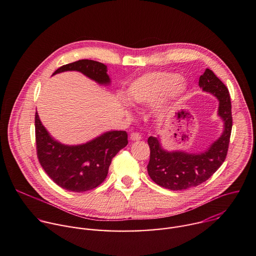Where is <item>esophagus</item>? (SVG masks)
<instances>
[{"label": "esophagus", "instance_id": "1", "mask_svg": "<svg viewBox=\"0 0 256 256\" xmlns=\"http://www.w3.org/2000/svg\"><path fill=\"white\" fill-rule=\"evenodd\" d=\"M140 138H142L140 134L136 132H134L130 134V140H140Z\"/></svg>", "mask_w": 256, "mask_h": 256}]
</instances>
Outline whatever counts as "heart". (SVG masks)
<instances>
[{"mask_svg":"<svg viewBox=\"0 0 256 256\" xmlns=\"http://www.w3.org/2000/svg\"><path fill=\"white\" fill-rule=\"evenodd\" d=\"M184 84L175 72H149L134 81L126 91V100L134 105L154 103L169 95L176 97L184 92Z\"/></svg>","mask_w":256,"mask_h":256,"instance_id":"1","label":"heart"}]
</instances>
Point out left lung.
<instances>
[{"instance_id":"obj_1","label":"left lung","mask_w":256,"mask_h":256,"mask_svg":"<svg viewBox=\"0 0 256 256\" xmlns=\"http://www.w3.org/2000/svg\"><path fill=\"white\" fill-rule=\"evenodd\" d=\"M198 86L218 100V114L224 122L222 136L202 153L166 151L159 136H150V161L147 166L151 179L170 190H184L208 180L226 159L232 130V112L229 90L214 72L206 68L200 77Z\"/></svg>"}]
</instances>
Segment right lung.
Segmentation results:
<instances>
[{"label": "right lung", "mask_w": 256, "mask_h": 256, "mask_svg": "<svg viewBox=\"0 0 256 256\" xmlns=\"http://www.w3.org/2000/svg\"><path fill=\"white\" fill-rule=\"evenodd\" d=\"M77 70L100 85H109L107 66L92 60H80L58 68L52 75ZM38 158L46 174L64 190L83 192L100 186L107 176L112 158L128 144L124 130H110L86 144L68 146L56 140L35 114Z\"/></svg>", "instance_id": "obj_1"}]
</instances>
